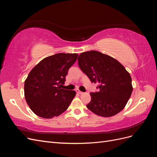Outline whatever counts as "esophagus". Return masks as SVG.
<instances>
[{"label":"esophagus","mask_w":157,"mask_h":157,"mask_svg":"<svg viewBox=\"0 0 157 157\" xmlns=\"http://www.w3.org/2000/svg\"><path fill=\"white\" fill-rule=\"evenodd\" d=\"M76 92H77L78 94H83V92H81V91H80V90H79L78 89L76 90Z\"/></svg>","instance_id":"esophagus-1"}]
</instances>
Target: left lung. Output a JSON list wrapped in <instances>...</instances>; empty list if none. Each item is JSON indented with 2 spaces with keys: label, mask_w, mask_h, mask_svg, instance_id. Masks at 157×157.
Wrapping results in <instances>:
<instances>
[{
  "label": "left lung",
  "mask_w": 157,
  "mask_h": 157,
  "mask_svg": "<svg viewBox=\"0 0 157 157\" xmlns=\"http://www.w3.org/2000/svg\"><path fill=\"white\" fill-rule=\"evenodd\" d=\"M78 64L90 81L99 83V91L90 93L91 101L86 105L89 110L103 117L121 112L133 90L131 76L124 66L112 57L95 50L80 54Z\"/></svg>",
  "instance_id": "1"
}]
</instances>
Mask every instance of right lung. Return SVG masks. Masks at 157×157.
<instances>
[{"mask_svg": "<svg viewBox=\"0 0 157 157\" xmlns=\"http://www.w3.org/2000/svg\"><path fill=\"white\" fill-rule=\"evenodd\" d=\"M78 56L65 53L50 56L41 60L30 71L24 84L25 98L37 116L52 118L67 110L76 92L61 86Z\"/></svg>", "mask_w": 157, "mask_h": 157, "instance_id": "obj_1", "label": "right lung"}]
</instances>
